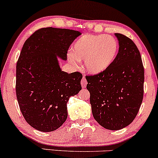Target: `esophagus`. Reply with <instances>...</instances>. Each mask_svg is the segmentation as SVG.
<instances>
[{"label": "esophagus", "mask_w": 158, "mask_h": 158, "mask_svg": "<svg viewBox=\"0 0 158 158\" xmlns=\"http://www.w3.org/2000/svg\"><path fill=\"white\" fill-rule=\"evenodd\" d=\"M87 84H88V81H87L86 79H85V77H84L82 78V79H81V87H82L83 88H86Z\"/></svg>", "instance_id": "34e87169"}]
</instances>
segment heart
<instances>
[{
  "instance_id": "b5f03b06",
  "label": "heart",
  "mask_w": 158,
  "mask_h": 158,
  "mask_svg": "<svg viewBox=\"0 0 158 158\" xmlns=\"http://www.w3.org/2000/svg\"><path fill=\"white\" fill-rule=\"evenodd\" d=\"M118 52L119 44L113 36L85 34L73 44L68 60L74 67L79 66V61H84L90 73L99 74L110 68Z\"/></svg>"
}]
</instances>
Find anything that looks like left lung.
I'll return each instance as SVG.
<instances>
[{"mask_svg": "<svg viewBox=\"0 0 158 158\" xmlns=\"http://www.w3.org/2000/svg\"><path fill=\"white\" fill-rule=\"evenodd\" d=\"M119 52L106 71L86 77L92 114L108 130H119L131 124L143 97L144 68L140 53L131 39L115 33Z\"/></svg>", "mask_w": 158, "mask_h": 158, "instance_id": "8db88e82", "label": "left lung"}]
</instances>
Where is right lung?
Returning a JSON list of instances; mask_svg holds the SVG:
<instances>
[{"mask_svg":"<svg viewBox=\"0 0 158 158\" xmlns=\"http://www.w3.org/2000/svg\"><path fill=\"white\" fill-rule=\"evenodd\" d=\"M81 33L41 28L26 40L16 66V96L23 117L40 131H55L66 121L67 103L81 89L82 75L61 70L72 42Z\"/></svg>","mask_w":158,"mask_h":158,"instance_id":"right-lung-1","label":"right lung"}]
</instances>
